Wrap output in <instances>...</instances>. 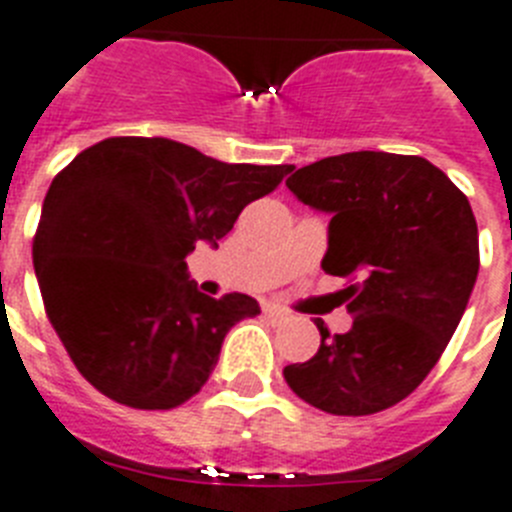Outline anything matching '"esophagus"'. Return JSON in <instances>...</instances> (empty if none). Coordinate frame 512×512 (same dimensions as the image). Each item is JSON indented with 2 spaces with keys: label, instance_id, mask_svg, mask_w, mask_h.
Here are the masks:
<instances>
[{
  "label": "esophagus",
  "instance_id": "1",
  "mask_svg": "<svg viewBox=\"0 0 512 512\" xmlns=\"http://www.w3.org/2000/svg\"><path fill=\"white\" fill-rule=\"evenodd\" d=\"M264 313L272 318L274 323H282V321H287V318H290V313H287L285 308H277V305H266Z\"/></svg>",
  "mask_w": 512,
  "mask_h": 512
}]
</instances>
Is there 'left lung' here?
Returning a JSON list of instances; mask_svg holds the SVG:
<instances>
[{
  "instance_id": "8db88e82",
  "label": "left lung",
  "mask_w": 512,
  "mask_h": 512,
  "mask_svg": "<svg viewBox=\"0 0 512 512\" xmlns=\"http://www.w3.org/2000/svg\"><path fill=\"white\" fill-rule=\"evenodd\" d=\"M287 189L326 212L321 266L347 279L339 295L355 316L285 381L321 412L362 417L406 399L451 342L479 272L471 204L443 170L417 155L347 152L287 178Z\"/></svg>"
}]
</instances>
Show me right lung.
Segmentation results:
<instances>
[{
  "label": "right lung",
  "instance_id": "right-lung-1",
  "mask_svg": "<svg viewBox=\"0 0 512 512\" xmlns=\"http://www.w3.org/2000/svg\"><path fill=\"white\" fill-rule=\"evenodd\" d=\"M292 165L222 163L165 137H111L51 181L33 240L48 321L85 381L134 409L202 391L225 334L261 313L243 292L214 300L189 277L243 207Z\"/></svg>",
  "mask_w": 512,
  "mask_h": 512
}]
</instances>
